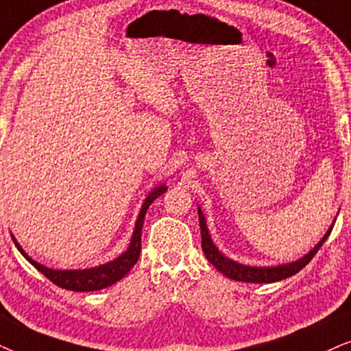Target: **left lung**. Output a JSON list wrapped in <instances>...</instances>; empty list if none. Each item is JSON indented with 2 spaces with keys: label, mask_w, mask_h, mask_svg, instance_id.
<instances>
[{
  "label": "left lung",
  "mask_w": 351,
  "mask_h": 351,
  "mask_svg": "<svg viewBox=\"0 0 351 351\" xmlns=\"http://www.w3.org/2000/svg\"><path fill=\"white\" fill-rule=\"evenodd\" d=\"M197 212H199L200 234H202V250L205 256H207V260L219 271V273H223L224 276L241 282L269 284V282H278L286 278L293 276V274H297L298 271L305 268V266L310 263L313 256L316 255V252L321 249V245L324 244L326 239H328L330 234V231H332V226H330L328 232L324 234V237H322V239L315 245V249L308 252V254L305 256H302L300 260L292 261V263L278 265V266H247V265H241L237 263V261L230 260L228 256H224L221 252L217 249V245L213 244L212 237L208 234V228H207V223H205L202 210L197 208Z\"/></svg>",
  "instance_id": "left-lung-1"
}]
</instances>
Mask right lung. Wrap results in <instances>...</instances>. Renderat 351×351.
<instances>
[{
	"mask_svg": "<svg viewBox=\"0 0 351 351\" xmlns=\"http://www.w3.org/2000/svg\"><path fill=\"white\" fill-rule=\"evenodd\" d=\"M165 191H167V186L162 184L147 195L143 204L141 212H139V217L136 219V226H134L133 237H132V242H130L128 249L125 250L120 256H117L115 260H112L106 265H99V266H95V268H88V269L46 268L45 265H40L36 263L35 260H32L30 256L23 252L22 247L19 245V242L14 239V236H12V241L14 244H16L17 250L21 252V254L40 271V273H43L51 282H54L56 286L67 289V291H73V292L101 291V289H106L112 286V284H115L117 281H120V279L123 278L138 261L139 254H141V232H143L144 217H146L149 205H151L158 195L165 193Z\"/></svg>",
	"mask_w": 351,
	"mask_h": 351,
	"instance_id": "1",
	"label": "right lung"
}]
</instances>
